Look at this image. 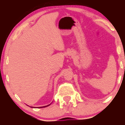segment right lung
<instances>
[{
    "mask_svg": "<svg viewBox=\"0 0 125 125\" xmlns=\"http://www.w3.org/2000/svg\"><path fill=\"white\" fill-rule=\"evenodd\" d=\"M51 104H48V105H47V106H42V107H38V108H42V107H47V106H48L51 105Z\"/></svg>",
    "mask_w": 125,
    "mask_h": 125,
    "instance_id": "1",
    "label": "right lung"
}]
</instances>
